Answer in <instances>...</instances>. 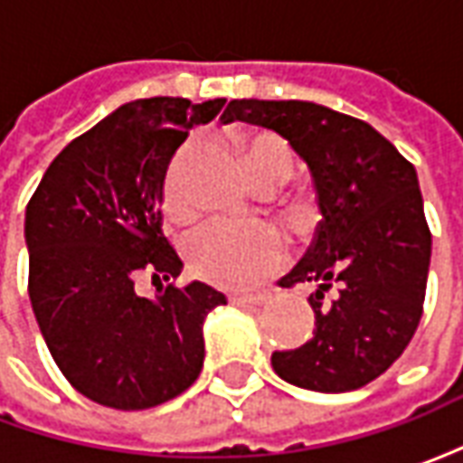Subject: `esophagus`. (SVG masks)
<instances>
[{"instance_id":"esophagus-1","label":"esophagus","mask_w":463,"mask_h":463,"mask_svg":"<svg viewBox=\"0 0 463 463\" xmlns=\"http://www.w3.org/2000/svg\"><path fill=\"white\" fill-rule=\"evenodd\" d=\"M270 300V292H252V295H231L232 305H252V307H260L265 302Z\"/></svg>"}]
</instances>
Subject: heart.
Instances as JSON below:
<instances>
[{"mask_svg": "<svg viewBox=\"0 0 463 463\" xmlns=\"http://www.w3.org/2000/svg\"><path fill=\"white\" fill-rule=\"evenodd\" d=\"M231 148L255 188H280L292 173V151L278 133L242 131L231 136ZM163 205L175 222L191 221V208L175 188V175L168 173ZM185 262L193 278L225 290H245L258 285L285 262V242L270 225H231L215 222L195 232L185 245Z\"/></svg>", "mask_w": 463, "mask_h": 463, "instance_id": "heart-1", "label": "heart"}]
</instances>
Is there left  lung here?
<instances>
[{
	"label": "left lung",
	"instance_id": "left-lung-1",
	"mask_svg": "<svg viewBox=\"0 0 463 463\" xmlns=\"http://www.w3.org/2000/svg\"><path fill=\"white\" fill-rule=\"evenodd\" d=\"M221 121L280 133L307 163L322 213L310 250L280 280L315 288V332L272 352V369L312 392L364 387L402 357L424 310L431 232L414 165L369 123L312 101L235 99Z\"/></svg>",
	"mask_w": 463,
	"mask_h": 463
}]
</instances>
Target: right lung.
I'll use <instances>...</instances> for the list:
<instances>
[{"label": "right lung", "instance_id": "obj_1", "mask_svg": "<svg viewBox=\"0 0 463 463\" xmlns=\"http://www.w3.org/2000/svg\"><path fill=\"white\" fill-rule=\"evenodd\" d=\"M225 99L153 96L123 104L66 146L26 205L29 300L71 387L123 411L158 407L198 379L203 322L225 305L205 282L185 288L163 235V181L188 131ZM146 271L156 298L135 292Z\"/></svg>", "mask_w": 463, "mask_h": 463}]
</instances>
